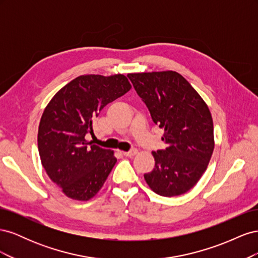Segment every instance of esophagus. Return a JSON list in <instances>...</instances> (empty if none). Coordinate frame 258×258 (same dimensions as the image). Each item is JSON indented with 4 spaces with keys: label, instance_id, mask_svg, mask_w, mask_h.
<instances>
[{
    "label": "esophagus",
    "instance_id": "esophagus-1",
    "mask_svg": "<svg viewBox=\"0 0 258 258\" xmlns=\"http://www.w3.org/2000/svg\"><path fill=\"white\" fill-rule=\"evenodd\" d=\"M122 154L126 156V157H134L135 155L138 154V151L136 150V148H132V150H130L129 152H123Z\"/></svg>",
    "mask_w": 258,
    "mask_h": 258
}]
</instances>
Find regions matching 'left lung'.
<instances>
[{"label": "left lung", "mask_w": 258, "mask_h": 258, "mask_svg": "<svg viewBox=\"0 0 258 258\" xmlns=\"http://www.w3.org/2000/svg\"><path fill=\"white\" fill-rule=\"evenodd\" d=\"M138 95L163 130L166 150L153 152L155 167L144 174L150 188L163 197L191 189L214 151L212 115L205 100L174 71L128 74Z\"/></svg>", "instance_id": "obj_1"}]
</instances>
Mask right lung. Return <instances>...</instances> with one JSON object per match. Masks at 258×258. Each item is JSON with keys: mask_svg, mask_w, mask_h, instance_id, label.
Returning <instances> with one entry per match:
<instances>
[{"mask_svg": "<svg viewBox=\"0 0 258 258\" xmlns=\"http://www.w3.org/2000/svg\"><path fill=\"white\" fill-rule=\"evenodd\" d=\"M131 89L127 76L76 77L49 101L41 117L37 146L42 166L67 197L88 201L102 188L117 161L114 151L88 143L102 108Z\"/></svg>", "mask_w": 258, "mask_h": 258, "instance_id": "add662e5", "label": "right lung"}]
</instances>
